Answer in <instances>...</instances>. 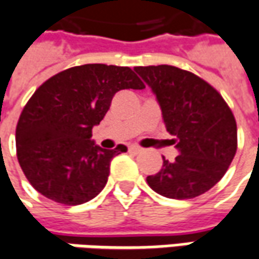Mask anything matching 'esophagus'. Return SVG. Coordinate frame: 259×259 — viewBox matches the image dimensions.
I'll return each instance as SVG.
<instances>
[{"label": "esophagus", "instance_id": "obj_1", "mask_svg": "<svg viewBox=\"0 0 259 259\" xmlns=\"http://www.w3.org/2000/svg\"><path fill=\"white\" fill-rule=\"evenodd\" d=\"M129 152L135 153V154H137V153L142 152V149L139 147V146H135V144H132V146H129Z\"/></svg>", "mask_w": 259, "mask_h": 259}]
</instances>
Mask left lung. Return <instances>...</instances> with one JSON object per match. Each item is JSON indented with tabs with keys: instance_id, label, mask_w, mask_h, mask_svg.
<instances>
[{
	"instance_id": "obj_1",
	"label": "left lung",
	"mask_w": 259,
	"mask_h": 259,
	"mask_svg": "<svg viewBox=\"0 0 259 259\" xmlns=\"http://www.w3.org/2000/svg\"><path fill=\"white\" fill-rule=\"evenodd\" d=\"M159 100L167 132L180 154L163 157L146 180L160 196L194 198L223 179L237 152V122L223 96L204 79L170 65L136 66Z\"/></svg>"
}]
</instances>
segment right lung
I'll return each mask as SVG.
<instances>
[{"instance_id":"obj_1","label":"right lung","mask_w":259,"mask_h":259,"mask_svg":"<svg viewBox=\"0 0 259 259\" xmlns=\"http://www.w3.org/2000/svg\"><path fill=\"white\" fill-rule=\"evenodd\" d=\"M123 89L144 83L127 66L88 63L56 73L35 91L19 116L15 143L19 166L38 193L78 205L103 190L110 161L127 147L96 146L92 127Z\"/></svg>"}]
</instances>
